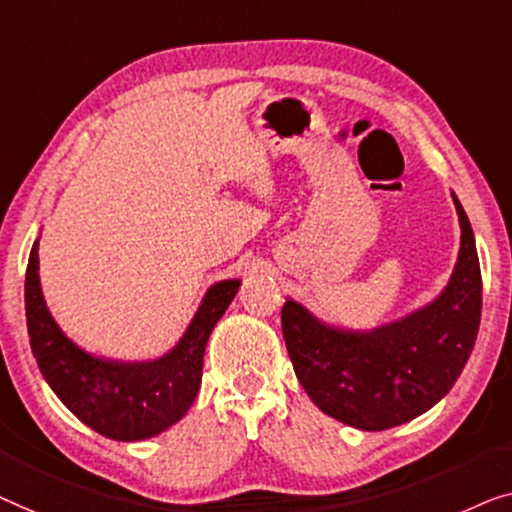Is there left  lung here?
I'll return each instance as SVG.
<instances>
[{
	"label": "left lung",
	"instance_id": "obj_1",
	"mask_svg": "<svg viewBox=\"0 0 512 512\" xmlns=\"http://www.w3.org/2000/svg\"><path fill=\"white\" fill-rule=\"evenodd\" d=\"M462 243L448 285L399 320L373 329L329 325L285 299L283 336L301 387L348 427L383 431L415 420L452 390L475 345L482 278L471 222L452 192Z\"/></svg>",
	"mask_w": 512,
	"mask_h": 512
}]
</instances>
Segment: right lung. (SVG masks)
<instances>
[{
	"label": "right lung",
	"instance_id": "1",
	"mask_svg": "<svg viewBox=\"0 0 512 512\" xmlns=\"http://www.w3.org/2000/svg\"><path fill=\"white\" fill-rule=\"evenodd\" d=\"M241 278L208 287L176 345L155 359H113L81 348L64 334L43 299L39 239L25 276L27 334L39 371L55 397L83 424L111 441H146L181 420L201 385L204 352L213 327L225 315Z\"/></svg>",
	"mask_w": 512,
	"mask_h": 512
}]
</instances>
